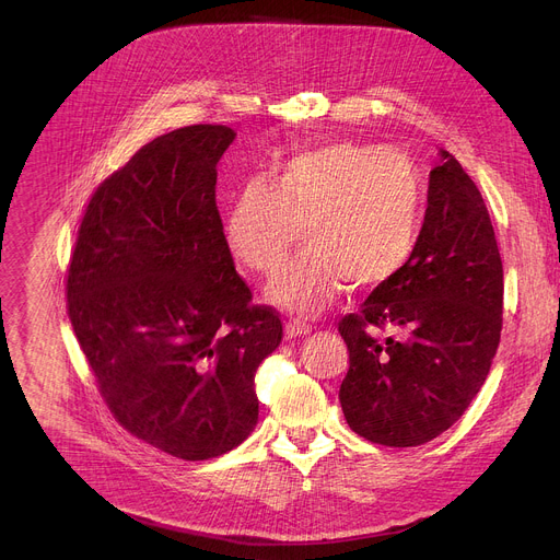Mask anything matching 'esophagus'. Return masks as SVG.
<instances>
[{
  "mask_svg": "<svg viewBox=\"0 0 560 560\" xmlns=\"http://www.w3.org/2000/svg\"><path fill=\"white\" fill-rule=\"evenodd\" d=\"M312 328L303 322H299V318H292V322L285 324V335L288 337H301V335H307Z\"/></svg>",
  "mask_w": 560,
  "mask_h": 560,
  "instance_id": "esophagus-1",
  "label": "esophagus"
}]
</instances>
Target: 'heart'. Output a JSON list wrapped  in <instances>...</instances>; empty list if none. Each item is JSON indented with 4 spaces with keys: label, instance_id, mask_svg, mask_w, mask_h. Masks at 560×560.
<instances>
[{
    "label": "heart",
    "instance_id": "obj_1",
    "mask_svg": "<svg viewBox=\"0 0 560 560\" xmlns=\"http://www.w3.org/2000/svg\"><path fill=\"white\" fill-rule=\"evenodd\" d=\"M421 175L410 156L359 143H332L285 156L268 179L238 192L225 242L244 268L270 275L299 228L307 250L268 283V299L299 316L332 303L350 281L387 283L408 264L421 219Z\"/></svg>",
    "mask_w": 560,
    "mask_h": 560
}]
</instances>
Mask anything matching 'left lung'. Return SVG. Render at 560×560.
Here are the masks:
<instances>
[{
  "mask_svg": "<svg viewBox=\"0 0 560 560\" xmlns=\"http://www.w3.org/2000/svg\"><path fill=\"white\" fill-rule=\"evenodd\" d=\"M376 329L392 331L383 340ZM503 330V261L488 206L441 150L417 246L339 332L350 352L339 401L348 425L387 447L452 428L481 389Z\"/></svg>",
  "mask_w": 560,
  "mask_h": 560,
  "instance_id": "obj_1",
  "label": "left lung"
}]
</instances>
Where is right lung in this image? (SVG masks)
I'll return each instance as SVG.
<instances>
[{
    "label": "right lung",
    "instance_id": "add662e5",
    "mask_svg": "<svg viewBox=\"0 0 560 560\" xmlns=\"http://www.w3.org/2000/svg\"><path fill=\"white\" fill-rule=\"evenodd\" d=\"M232 139L195 124L141 145L95 188L66 268L70 326L110 415L184 460L248 439L255 372L283 337L234 270L217 210Z\"/></svg>",
    "mask_w": 560,
    "mask_h": 560
}]
</instances>
